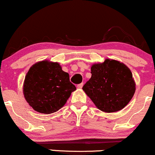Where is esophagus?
Here are the masks:
<instances>
[{
  "label": "esophagus",
  "instance_id": "obj_1",
  "mask_svg": "<svg viewBox=\"0 0 155 155\" xmlns=\"http://www.w3.org/2000/svg\"><path fill=\"white\" fill-rule=\"evenodd\" d=\"M83 85H84V84H83V83L79 84H78V85H77V87L79 88V89H81V88H82Z\"/></svg>",
  "mask_w": 155,
  "mask_h": 155
}]
</instances>
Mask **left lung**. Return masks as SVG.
Listing matches in <instances>:
<instances>
[{
    "label": "left lung",
    "instance_id": "1",
    "mask_svg": "<svg viewBox=\"0 0 155 155\" xmlns=\"http://www.w3.org/2000/svg\"><path fill=\"white\" fill-rule=\"evenodd\" d=\"M91 74L82 89L101 111H120L134 95L136 83L130 70L124 63L106 59L102 63L93 64Z\"/></svg>",
    "mask_w": 155,
    "mask_h": 155
}]
</instances>
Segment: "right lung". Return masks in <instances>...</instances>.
Returning <instances> with one entry per match:
<instances>
[{
    "mask_svg": "<svg viewBox=\"0 0 155 155\" xmlns=\"http://www.w3.org/2000/svg\"><path fill=\"white\" fill-rule=\"evenodd\" d=\"M76 90L60 64L49 60L32 65L23 84L27 102L35 111L46 114L60 109Z\"/></svg>",
    "mask_w": 155,
    "mask_h": 155,
    "instance_id": "right-lung-1",
    "label": "right lung"
}]
</instances>
